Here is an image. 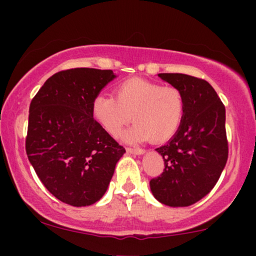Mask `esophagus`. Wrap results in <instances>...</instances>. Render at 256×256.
<instances>
[{
  "instance_id": "obj_1",
  "label": "esophagus",
  "mask_w": 256,
  "mask_h": 256,
  "mask_svg": "<svg viewBox=\"0 0 256 256\" xmlns=\"http://www.w3.org/2000/svg\"><path fill=\"white\" fill-rule=\"evenodd\" d=\"M126 150H128V152H130V154H134V155H143L146 152L144 149H140V148H137V149L128 148Z\"/></svg>"
}]
</instances>
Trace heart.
<instances>
[{"label": "heart", "instance_id": "obj_1", "mask_svg": "<svg viewBox=\"0 0 256 256\" xmlns=\"http://www.w3.org/2000/svg\"><path fill=\"white\" fill-rule=\"evenodd\" d=\"M114 96L98 95L91 104L94 120L112 137L118 136L131 118L136 122L122 134L128 143L166 142L180 128L185 100L178 88L131 78L116 85Z\"/></svg>", "mask_w": 256, "mask_h": 256}]
</instances>
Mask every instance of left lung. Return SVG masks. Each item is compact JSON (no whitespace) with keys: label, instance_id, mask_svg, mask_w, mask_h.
Segmentation results:
<instances>
[{"label":"left lung","instance_id":"left-lung-1","mask_svg":"<svg viewBox=\"0 0 256 256\" xmlns=\"http://www.w3.org/2000/svg\"><path fill=\"white\" fill-rule=\"evenodd\" d=\"M158 76L183 92L185 113L177 134L155 149L165 161V170L149 185L161 204L188 207L213 189L226 165L225 107L204 79L182 73Z\"/></svg>","mask_w":256,"mask_h":256}]
</instances>
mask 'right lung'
<instances>
[{
	"label": "right lung",
	"instance_id": "add662e5",
	"mask_svg": "<svg viewBox=\"0 0 256 256\" xmlns=\"http://www.w3.org/2000/svg\"><path fill=\"white\" fill-rule=\"evenodd\" d=\"M114 78L110 70L61 71L31 101L28 161L48 192L73 207L102 198L125 152L91 116L92 100Z\"/></svg>",
	"mask_w": 256,
	"mask_h": 256
}]
</instances>
